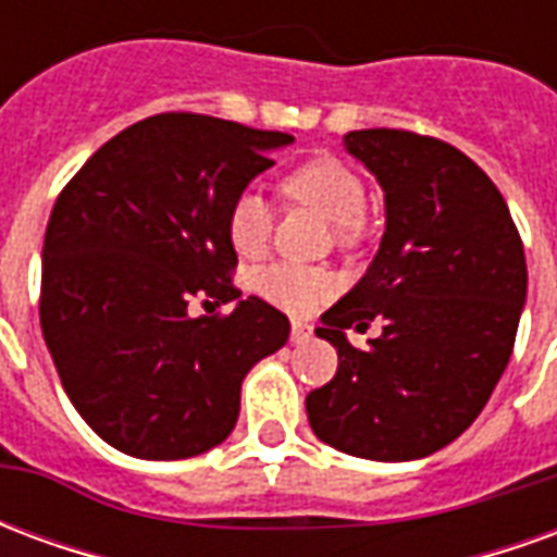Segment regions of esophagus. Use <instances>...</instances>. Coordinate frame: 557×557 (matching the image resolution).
<instances>
[{
  "mask_svg": "<svg viewBox=\"0 0 557 557\" xmlns=\"http://www.w3.org/2000/svg\"><path fill=\"white\" fill-rule=\"evenodd\" d=\"M310 337H313V327L307 325V322H292V343L295 346H301Z\"/></svg>",
  "mask_w": 557,
  "mask_h": 557,
  "instance_id": "esophagus-1",
  "label": "esophagus"
}]
</instances>
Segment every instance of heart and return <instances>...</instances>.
<instances>
[{"label":"heart","mask_w":557,"mask_h":557,"mask_svg":"<svg viewBox=\"0 0 557 557\" xmlns=\"http://www.w3.org/2000/svg\"><path fill=\"white\" fill-rule=\"evenodd\" d=\"M283 190L295 202L319 211L331 226H337L343 242H349L355 235V226L367 214V187H363L361 175L337 158H315L304 163L283 178ZM271 226H274V211L262 196L256 190H244L235 196L226 230H230L232 247L244 259H256L265 253ZM253 289L280 310L310 313L337 292V277L327 268L277 262V265H268L256 274Z\"/></svg>","instance_id":"b5f03b06"}]
</instances>
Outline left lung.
<instances>
[{
    "label": "left lung",
    "instance_id": "left-lung-1",
    "mask_svg": "<svg viewBox=\"0 0 557 557\" xmlns=\"http://www.w3.org/2000/svg\"><path fill=\"white\" fill-rule=\"evenodd\" d=\"M385 190V235L315 337L337 349V375L307 394L313 432L343 454L409 462L474 423L510 361L528 295L522 238L478 163L411 131L343 137ZM383 319L370 350L345 327Z\"/></svg>",
    "mask_w": 557,
    "mask_h": 557
}]
</instances>
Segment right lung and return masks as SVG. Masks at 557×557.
Segmentation results:
<instances>
[{
    "label": "right lung",
    "mask_w": 557,
    "mask_h": 557,
    "mask_svg": "<svg viewBox=\"0 0 557 557\" xmlns=\"http://www.w3.org/2000/svg\"><path fill=\"white\" fill-rule=\"evenodd\" d=\"M199 113L125 127L59 194L41 250V331L79 418L137 459L226 442L242 382L289 339V319L232 286L230 208L292 146ZM206 290L230 317H194Z\"/></svg>",
    "instance_id": "obj_1"
}]
</instances>
